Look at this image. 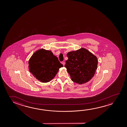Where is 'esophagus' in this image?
<instances>
[{
  "label": "esophagus",
  "mask_w": 127,
  "mask_h": 127,
  "mask_svg": "<svg viewBox=\"0 0 127 127\" xmlns=\"http://www.w3.org/2000/svg\"><path fill=\"white\" fill-rule=\"evenodd\" d=\"M62 64H63V65L64 66V64H65V63H64V62H62Z\"/></svg>",
  "instance_id": "34e87169"
}]
</instances>
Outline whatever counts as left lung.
Wrapping results in <instances>:
<instances>
[{"mask_svg": "<svg viewBox=\"0 0 127 127\" xmlns=\"http://www.w3.org/2000/svg\"><path fill=\"white\" fill-rule=\"evenodd\" d=\"M64 67L74 82L87 83L93 77L97 68V57L85 48L68 52Z\"/></svg>", "mask_w": 127, "mask_h": 127, "instance_id": "1", "label": "left lung"}]
</instances>
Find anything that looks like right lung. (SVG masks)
<instances>
[{
    "label": "right lung",
    "mask_w": 127,
    "mask_h": 127,
    "mask_svg": "<svg viewBox=\"0 0 127 127\" xmlns=\"http://www.w3.org/2000/svg\"><path fill=\"white\" fill-rule=\"evenodd\" d=\"M30 72L37 80L43 83L51 81L59 69L63 67L51 50L40 49L33 53L28 62Z\"/></svg>",
    "instance_id": "obj_1"
}]
</instances>
